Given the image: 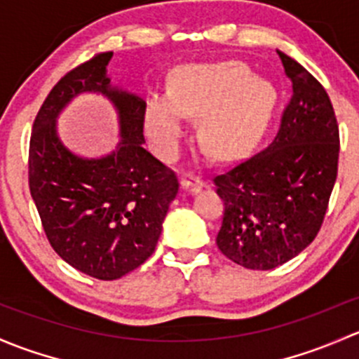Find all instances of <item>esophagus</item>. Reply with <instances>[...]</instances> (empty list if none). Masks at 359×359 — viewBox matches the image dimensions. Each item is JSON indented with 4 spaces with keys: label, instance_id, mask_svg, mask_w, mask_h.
Segmentation results:
<instances>
[{
    "label": "esophagus",
    "instance_id": "34e87169",
    "mask_svg": "<svg viewBox=\"0 0 359 359\" xmlns=\"http://www.w3.org/2000/svg\"><path fill=\"white\" fill-rule=\"evenodd\" d=\"M202 184H204V181L198 178V176L191 175V172H188V175L181 180V188H183L184 191H190V194H195V191L201 190Z\"/></svg>",
    "mask_w": 359,
    "mask_h": 359
}]
</instances>
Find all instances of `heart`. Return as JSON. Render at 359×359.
I'll return each instance as SVG.
<instances>
[{
    "instance_id": "heart-1",
    "label": "heart",
    "mask_w": 359,
    "mask_h": 359,
    "mask_svg": "<svg viewBox=\"0 0 359 359\" xmlns=\"http://www.w3.org/2000/svg\"><path fill=\"white\" fill-rule=\"evenodd\" d=\"M275 91L236 62L184 65L175 72L171 93L147 100L145 128L162 157L178 150L188 116H202L201 140L216 157H235L259 140L271 112Z\"/></svg>"
}]
</instances>
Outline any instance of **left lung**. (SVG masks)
<instances>
[{
  "mask_svg": "<svg viewBox=\"0 0 359 359\" xmlns=\"http://www.w3.org/2000/svg\"><path fill=\"white\" fill-rule=\"evenodd\" d=\"M292 97L276 136L261 152L212 178L224 210L216 245L249 269H273L315 240L339 162V124L313 74L278 51Z\"/></svg>",
  "mask_w": 359,
  "mask_h": 359,
  "instance_id": "left-lung-1",
  "label": "left lung"
}]
</instances>
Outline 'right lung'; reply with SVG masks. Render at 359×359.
<instances>
[{"instance_id": "obj_1", "label": "right lung", "mask_w": 359, "mask_h": 359, "mask_svg": "<svg viewBox=\"0 0 359 359\" xmlns=\"http://www.w3.org/2000/svg\"><path fill=\"white\" fill-rule=\"evenodd\" d=\"M112 51L69 70L44 98L29 143V190L55 252L98 280H117L154 254L162 223L180 190L178 176L143 149L147 103L110 88ZM100 90L120 110L123 142L97 161L60 143L54 119L76 94Z\"/></svg>"}]
</instances>
